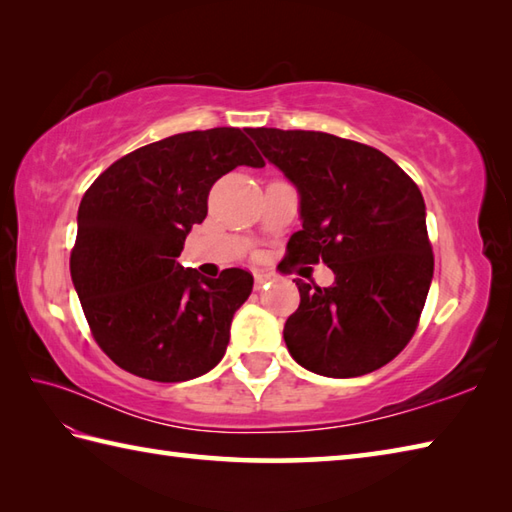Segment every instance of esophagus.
<instances>
[{
  "label": "esophagus",
  "instance_id": "1",
  "mask_svg": "<svg viewBox=\"0 0 512 512\" xmlns=\"http://www.w3.org/2000/svg\"><path fill=\"white\" fill-rule=\"evenodd\" d=\"M270 281H273V275L264 273V270H255V290L264 288L266 284H270Z\"/></svg>",
  "mask_w": 512,
  "mask_h": 512
}]
</instances>
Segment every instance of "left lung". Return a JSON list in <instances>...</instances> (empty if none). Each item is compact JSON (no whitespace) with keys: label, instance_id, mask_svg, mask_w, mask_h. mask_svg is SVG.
I'll list each match as a JSON object with an SVG mask.
<instances>
[{"label":"left lung","instance_id":"left-lung-1","mask_svg":"<svg viewBox=\"0 0 512 512\" xmlns=\"http://www.w3.org/2000/svg\"><path fill=\"white\" fill-rule=\"evenodd\" d=\"M295 184L301 231L281 273L323 262L334 284L295 279L301 303L284 325L290 356L328 378H354L396 358L416 332L433 279L418 184L383 151L323 132L248 129Z\"/></svg>","mask_w":512,"mask_h":512}]
</instances>
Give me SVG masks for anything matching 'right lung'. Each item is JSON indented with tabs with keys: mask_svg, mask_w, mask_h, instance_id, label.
Returning <instances> with one entry per match:
<instances>
[{
	"mask_svg": "<svg viewBox=\"0 0 512 512\" xmlns=\"http://www.w3.org/2000/svg\"><path fill=\"white\" fill-rule=\"evenodd\" d=\"M239 165L264 167L242 129L184 132L116 160L85 191L72 284L96 343L125 372L182 383L222 361L253 275L209 279L176 257L215 180Z\"/></svg>",
	"mask_w": 512,
	"mask_h": 512,
	"instance_id": "add662e5",
	"label": "right lung"
}]
</instances>
